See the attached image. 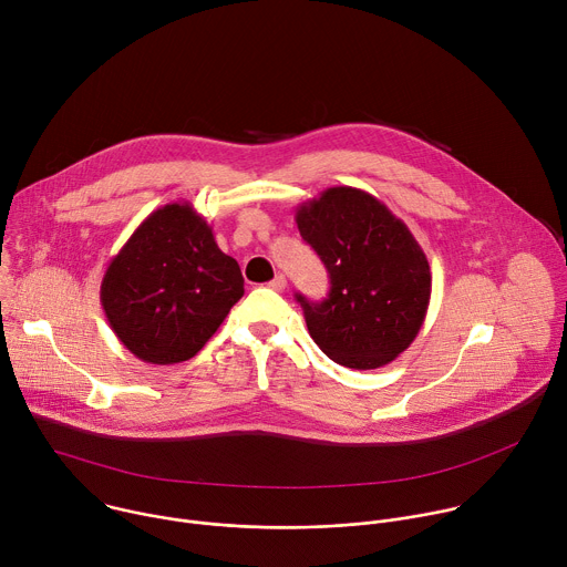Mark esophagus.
I'll return each mask as SVG.
<instances>
[{
    "label": "esophagus",
    "instance_id": "1",
    "mask_svg": "<svg viewBox=\"0 0 567 567\" xmlns=\"http://www.w3.org/2000/svg\"><path fill=\"white\" fill-rule=\"evenodd\" d=\"M287 287V278L282 276V274H278L271 282H269V289H274V291H282Z\"/></svg>",
    "mask_w": 567,
    "mask_h": 567
}]
</instances>
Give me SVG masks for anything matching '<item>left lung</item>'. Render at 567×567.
Segmentation results:
<instances>
[{
  "mask_svg": "<svg viewBox=\"0 0 567 567\" xmlns=\"http://www.w3.org/2000/svg\"><path fill=\"white\" fill-rule=\"evenodd\" d=\"M296 224L332 285L320 302L296 293L313 343L354 370L396 359L420 334L431 300V267L409 226L350 186L302 204Z\"/></svg>",
  "mask_w": 567,
  "mask_h": 567,
  "instance_id": "obj_1",
  "label": "left lung"
}]
</instances>
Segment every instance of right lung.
Wrapping results in <instances>:
<instances>
[{"instance_id":"1","label":"right lung","mask_w":567,"mask_h":567,"mask_svg":"<svg viewBox=\"0 0 567 567\" xmlns=\"http://www.w3.org/2000/svg\"><path fill=\"white\" fill-rule=\"evenodd\" d=\"M241 296L239 265L217 247L213 228L188 202L150 213L101 282L114 334L154 365L193 359Z\"/></svg>"}]
</instances>
